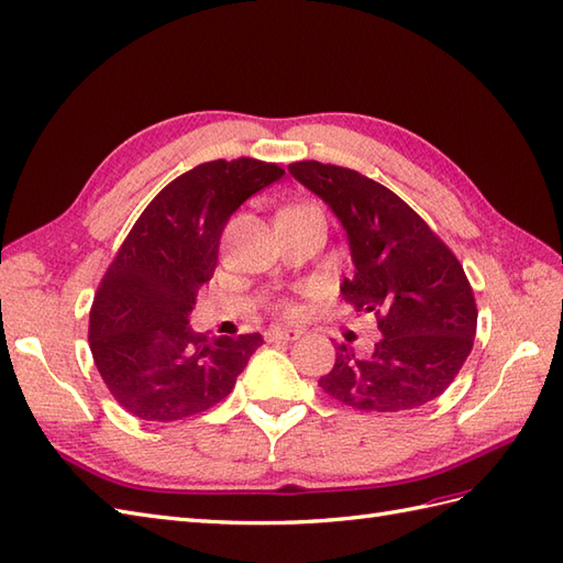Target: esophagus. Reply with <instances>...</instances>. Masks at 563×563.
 I'll list each match as a JSON object with an SVG mask.
<instances>
[{
	"label": "esophagus",
	"instance_id": "esophagus-1",
	"mask_svg": "<svg viewBox=\"0 0 563 563\" xmlns=\"http://www.w3.org/2000/svg\"><path fill=\"white\" fill-rule=\"evenodd\" d=\"M299 335H301L299 330H292V328H268L264 333L266 342H292Z\"/></svg>",
	"mask_w": 563,
	"mask_h": 563
}]
</instances>
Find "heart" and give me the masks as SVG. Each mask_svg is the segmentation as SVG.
<instances>
[{"instance_id":"1","label":"heart","mask_w":563,"mask_h":563,"mask_svg":"<svg viewBox=\"0 0 563 563\" xmlns=\"http://www.w3.org/2000/svg\"><path fill=\"white\" fill-rule=\"evenodd\" d=\"M287 209H305V207H287ZM276 311L283 313V316H292L297 311V307L292 305V301L283 299V301H278V305H276Z\"/></svg>"}]
</instances>
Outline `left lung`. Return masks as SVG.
<instances>
[{"instance_id":"8db88e82","label":"left lung","mask_w":563,"mask_h":563,"mask_svg":"<svg viewBox=\"0 0 563 563\" xmlns=\"http://www.w3.org/2000/svg\"><path fill=\"white\" fill-rule=\"evenodd\" d=\"M287 168L347 230L356 271L340 290L358 313L376 316L383 335L371 354L338 344L323 393L376 413L428 405L452 385L475 340L478 309L464 266L385 185L335 164Z\"/></svg>"}]
</instances>
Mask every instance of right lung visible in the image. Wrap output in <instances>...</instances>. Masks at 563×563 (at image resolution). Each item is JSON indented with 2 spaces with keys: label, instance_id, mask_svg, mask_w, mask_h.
<instances>
[{
  "label": "right lung",
  "instance_id": "add662e5",
  "mask_svg": "<svg viewBox=\"0 0 563 563\" xmlns=\"http://www.w3.org/2000/svg\"><path fill=\"white\" fill-rule=\"evenodd\" d=\"M278 164L216 158L158 192L123 240L90 309V350L111 397L142 421H180L223 401L258 333L195 335L187 325L211 280L233 211L283 178Z\"/></svg>",
  "mask_w": 563,
  "mask_h": 563
}]
</instances>
